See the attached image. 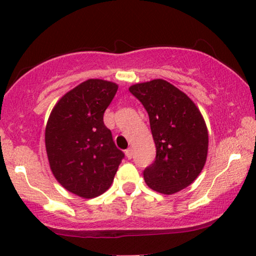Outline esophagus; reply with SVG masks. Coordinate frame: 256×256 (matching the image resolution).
<instances>
[{"label":"esophagus","instance_id":"esophagus-1","mask_svg":"<svg viewBox=\"0 0 256 256\" xmlns=\"http://www.w3.org/2000/svg\"><path fill=\"white\" fill-rule=\"evenodd\" d=\"M125 154H126V158H128V159H132V156H134V150H132L131 148H128L125 151Z\"/></svg>","mask_w":256,"mask_h":256}]
</instances>
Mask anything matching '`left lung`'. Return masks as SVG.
I'll return each mask as SVG.
<instances>
[{
	"instance_id": "1",
	"label": "left lung",
	"mask_w": 256,
	"mask_h": 256,
	"mask_svg": "<svg viewBox=\"0 0 256 256\" xmlns=\"http://www.w3.org/2000/svg\"><path fill=\"white\" fill-rule=\"evenodd\" d=\"M150 118L156 159L144 170L150 188L173 194L190 185L206 162L208 134L196 104L164 80L132 85Z\"/></svg>"
}]
</instances>
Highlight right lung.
Here are the masks:
<instances>
[{
	"instance_id": "right-lung-1",
	"label": "right lung",
	"mask_w": 256,
	"mask_h": 256,
	"mask_svg": "<svg viewBox=\"0 0 256 256\" xmlns=\"http://www.w3.org/2000/svg\"><path fill=\"white\" fill-rule=\"evenodd\" d=\"M118 85L88 80L60 98L46 128L51 171L64 188L82 198L110 188L125 154L117 148L103 117Z\"/></svg>"
}]
</instances>
